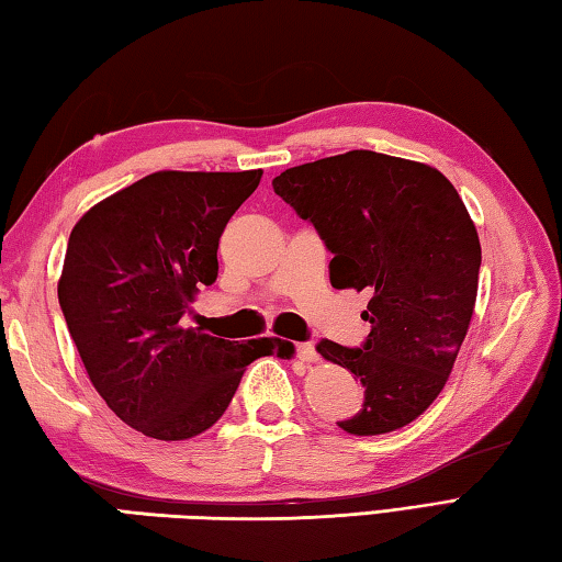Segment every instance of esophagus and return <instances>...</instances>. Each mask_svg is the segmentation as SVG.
I'll return each instance as SVG.
<instances>
[{"instance_id": "34e87169", "label": "esophagus", "mask_w": 562, "mask_h": 562, "mask_svg": "<svg viewBox=\"0 0 562 562\" xmlns=\"http://www.w3.org/2000/svg\"><path fill=\"white\" fill-rule=\"evenodd\" d=\"M297 356L304 361V363H316L319 361V353H316V349L312 344H300L297 346Z\"/></svg>"}]
</instances>
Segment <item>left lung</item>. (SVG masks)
I'll use <instances>...</instances> for the list:
<instances>
[{"instance_id": "1", "label": "left lung", "mask_w": 562, "mask_h": 562, "mask_svg": "<svg viewBox=\"0 0 562 562\" xmlns=\"http://www.w3.org/2000/svg\"><path fill=\"white\" fill-rule=\"evenodd\" d=\"M272 189L334 252L331 288L371 294L363 349L316 346L366 387L339 427L401 430L442 393L474 314L482 246L464 201L435 167L369 149L284 169Z\"/></svg>"}]
</instances>
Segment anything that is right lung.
Wrapping results in <instances>:
<instances>
[{
  "label": "right lung",
  "mask_w": 562,
  "mask_h": 562,
  "mask_svg": "<svg viewBox=\"0 0 562 562\" xmlns=\"http://www.w3.org/2000/svg\"><path fill=\"white\" fill-rule=\"evenodd\" d=\"M262 169L155 171L95 203L70 231L58 302L90 383L122 423L155 440L206 432L248 366L284 351L181 326L218 274V240Z\"/></svg>",
  "instance_id": "add662e5"
}]
</instances>
